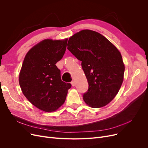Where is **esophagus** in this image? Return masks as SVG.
<instances>
[{"label": "esophagus", "mask_w": 148, "mask_h": 148, "mask_svg": "<svg viewBox=\"0 0 148 148\" xmlns=\"http://www.w3.org/2000/svg\"><path fill=\"white\" fill-rule=\"evenodd\" d=\"M71 85L73 86H75V82L74 81H72L71 82Z\"/></svg>", "instance_id": "esophagus-1"}]
</instances>
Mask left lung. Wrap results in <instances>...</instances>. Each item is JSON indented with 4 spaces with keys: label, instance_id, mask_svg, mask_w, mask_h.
<instances>
[{
    "label": "left lung",
    "instance_id": "1",
    "mask_svg": "<svg viewBox=\"0 0 148 148\" xmlns=\"http://www.w3.org/2000/svg\"><path fill=\"white\" fill-rule=\"evenodd\" d=\"M67 49L79 60L89 84L83 100L92 108L102 107L118 93L125 65L119 50L101 34L82 30L69 38Z\"/></svg>",
    "mask_w": 148,
    "mask_h": 148
}]
</instances>
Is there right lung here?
Returning a JSON list of instances; mask_svg holds the SVG:
<instances>
[{
    "label": "right lung",
    "mask_w": 148,
    "mask_h": 148,
    "mask_svg": "<svg viewBox=\"0 0 148 148\" xmlns=\"http://www.w3.org/2000/svg\"><path fill=\"white\" fill-rule=\"evenodd\" d=\"M68 39L44 40L26 54L19 74L23 94L29 102L45 112L57 110L65 103L71 84L62 81L56 64L63 58Z\"/></svg>",
    "instance_id": "add662e5"
}]
</instances>
